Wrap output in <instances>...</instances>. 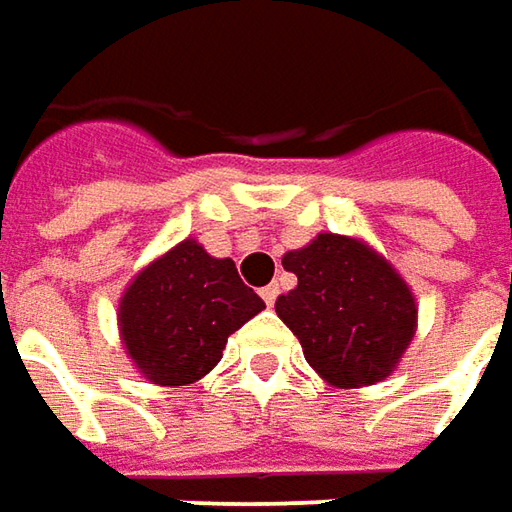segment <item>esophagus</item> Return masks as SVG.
Returning <instances> with one entry per match:
<instances>
[{"label":"esophagus","mask_w":512,"mask_h":512,"mask_svg":"<svg viewBox=\"0 0 512 512\" xmlns=\"http://www.w3.org/2000/svg\"><path fill=\"white\" fill-rule=\"evenodd\" d=\"M259 293H262V299H265V305H267V307H273V305H276V296H279V287H276V285H267V287H262Z\"/></svg>","instance_id":"obj_1"}]
</instances>
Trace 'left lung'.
Listing matches in <instances>:
<instances>
[{
  "label": "left lung",
  "instance_id": "left-lung-1",
  "mask_svg": "<svg viewBox=\"0 0 512 512\" xmlns=\"http://www.w3.org/2000/svg\"><path fill=\"white\" fill-rule=\"evenodd\" d=\"M282 265L299 285L276 299V313L333 387L387 379L416 333V299L396 267L362 239L319 233L287 250Z\"/></svg>",
  "mask_w": 512,
  "mask_h": 512
}]
</instances>
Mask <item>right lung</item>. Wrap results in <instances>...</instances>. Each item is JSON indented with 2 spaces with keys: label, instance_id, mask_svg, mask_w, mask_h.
<instances>
[{
  "label": "right lung",
  "instance_id": "1",
  "mask_svg": "<svg viewBox=\"0 0 512 512\" xmlns=\"http://www.w3.org/2000/svg\"><path fill=\"white\" fill-rule=\"evenodd\" d=\"M262 310L265 302L230 259L185 239L125 287L119 333L148 382L179 387L207 376L222 359L227 336Z\"/></svg>",
  "mask_w": 512,
  "mask_h": 512
}]
</instances>
